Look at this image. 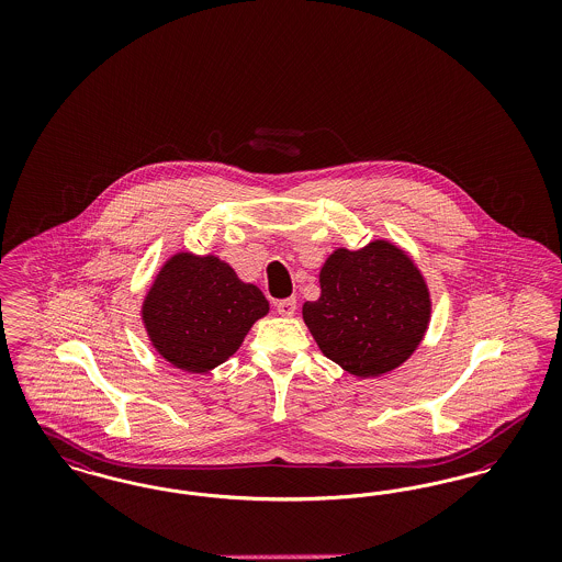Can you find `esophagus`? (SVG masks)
Listing matches in <instances>:
<instances>
[{
	"mask_svg": "<svg viewBox=\"0 0 562 562\" xmlns=\"http://www.w3.org/2000/svg\"><path fill=\"white\" fill-rule=\"evenodd\" d=\"M276 310H278V314H280V316L291 318V316H294V310H296V299L291 296V299H282V301H278V303H276Z\"/></svg>",
	"mask_w": 562,
	"mask_h": 562,
	"instance_id": "esophagus-1",
	"label": "esophagus"
}]
</instances>
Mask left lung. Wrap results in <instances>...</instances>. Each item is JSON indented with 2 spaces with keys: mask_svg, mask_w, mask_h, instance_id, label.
<instances>
[{
  "mask_svg": "<svg viewBox=\"0 0 562 562\" xmlns=\"http://www.w3.org/2000/svg\"><path fill=\"white\" fill-rule=\"evenodd\" d=\"M431 299L415 261L390 240L337 248L303 321L326 358L362 379L398 369L424 341Z\"/></svg>",
  "mask_w": 562,
  "mask_h": 562,
  "instance_id": "1",
  "label": "left lung"
}]
</instances>
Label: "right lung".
I'll return each mask as SVG.
<instances>
[{
    "instance_id": "right-lung-1",
    "label": "right lung",
    "mask_w": 562,
    "mask_h": 562,
    "mask_svg": "<svg viewBox=\"0 0 562 562\" xmlns=\"http://www.w3.org/2000/svg\"><path fill=\"white\" fill-rule=\"evenodd\" d=\"M266 294L241 282L214 255H172L145 294L140 318L151 346L172 367L209 373L240 349L252 324L268 316Z\"/></svg>"
}]
</instances>
